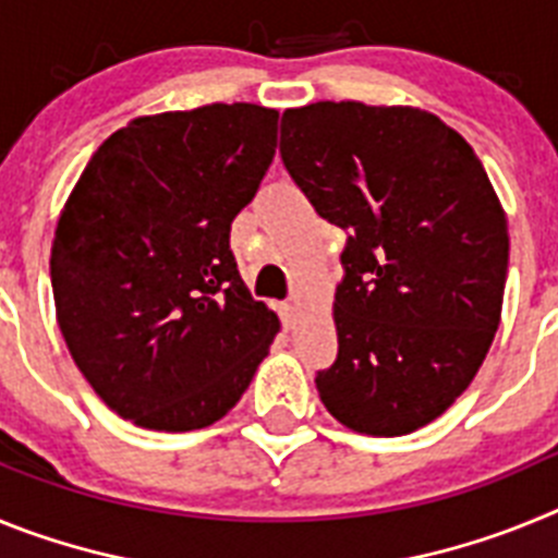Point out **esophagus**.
Listing matches in <instances>:
<instances>
[{
	"instance_id": "obj_1",
	"label": "esophagus",
	"mask_w": 558,
	"mask_h": 558,
	"mask_svg": "<svg viewBox=\"0 0 558 558\" xmlns=\"http://www.w3.org/2000/svg\"><path fill=\"white\" fill-rule=\"evenodd\" d=\"M279 315H282L284 327H290V324H293V304H279Z\"/></svg>"
}]
</instances>
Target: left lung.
I'll return each mask as SVG.
<instances>
[{
  "mask_svg": "<svg viewBox=\"0 0 558 558\" xmlns=\"http://www.w3.org/2000/svg\"><path fill=\"white\" fill-rule=\"evenodd\" d=\"M279 153L347 231L318 397L354 433L425 427L470 388L500 324L509 226L489 175L461 133L411 106L288 108Z\"/></svg>",
  "mask_w": 558,
  "mask_h": 558,
  "instance_id": "1",
  "label": "left lung"
}]
</instances>
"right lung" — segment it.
<instances>
[{
    "instance_id": "add662e5",
    "label": "right lung",
    "mask_w": 558,
    "mask_h": 558,
    "mask_svg": "<svg viewBox=\"0 0 558 558\" xmlns=\"http://www.w3.org/2000/svg\"><path fill=\"white\" fill-rule=\"evenodd\" d=\"M279 111L211 102L111 133L58 218V327L97 397L147 430L215 425L268 357L279 318L236 270L231 220L276 153Z\"/></svg>"
}]
</instances>
